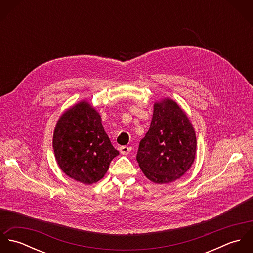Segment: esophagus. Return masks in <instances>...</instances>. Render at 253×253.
Here are the masks:
<instances>
[{
	"mask_svg": "<svg viewBox=\"0 0 253 253\" xmlns=\"http://www.w3.org/2000/svg\"><path fill=\"white\" fill-rule=\"evenodd\" d=\"M130 151H131V147H128V146H122V147H120V152L123 155H127V154H129Z\"/></svg>",
	"mask_w": 253,
	"mask_h": 253,
	"instance_id": "esophagus-1",
	"label": "esophagus"
}]
</instances>
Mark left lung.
I'll list each match as a JSON object with an SVG mask.
<instances>
[{
  "label": "left lung",
  "mask_w": 253,
  "mask_h": 253,
  "mask_svg": "<svg viewBox=\"0 0 253 253\" xmlns=\"http://www.w3.org/2000/svg\"><path fill=\"white\" fill-rule=\"evenodd\" d=\"M196 150V132L183 109L170 98L155 102L136 156L145 176L157 184L179 179L192 167Z\"/></svg>",
  "instance_id": "obj_1"
}]
</instances>
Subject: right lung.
I'll return each instance as SVG.
<instances>
[{"label": "right lung", "instance_id": "obj_1", "mask_svg": "<svg viewBox=\"0 0 253 253\" xmlns=\"http://www.w3.org/2000/svg\"><path fill=\"white\" fill-rule=\"evenodd\" d=\"M52 147L60 169L70 178L90 185L102 179L119 155L109 139L99 113L86 100L67 109L58 119Z\"/></svg>", "mask_w": 253, "mask_h": 253}]
</instances>
